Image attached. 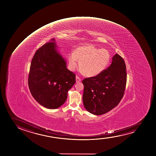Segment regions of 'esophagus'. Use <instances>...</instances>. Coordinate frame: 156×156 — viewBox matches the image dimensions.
I'll return each instance as SVG.
<instances>
[{"label":"esophagus","mask_w":156,"mask_h":156,"mask_svg":"<svg viewBox=\"0 0 156 156\" xmlns=\"http://www.w3.org/2000/svg\"><path fill=\"white\" fill-rule=\"evenodd\" d=\"M76 82H80L81 81V79L78 76H76Z\"/></svg>","instance_id":"obj_1"}]
</instances>
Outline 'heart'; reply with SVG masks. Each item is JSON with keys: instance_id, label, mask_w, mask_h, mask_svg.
Returning <instances> with one entry per match:
<instances>
[{"instance_id": "b5f03b06", "label": "heart", "mask_w": 156, "mask_h": 156, "mask_svg": "<svg viewBox=\"0 0 156 156\" xmlns=\"http://www.w3.org/2000/svg\"><path fill=\"white\" fill-rule=\"evenodd\" d=\"M79 61L81 72L87 76L98 75L107 68L110 61V53L105 49H99L90 44L77 48L75 52L68 53L70 70H75Z\"/></svg>"}]
</instances>
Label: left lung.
Wrapping results in <instances>:
<instances>
[{"label": "left lung", "instance_id": "1", "mask_svg": "<svg viewBox=\"0 0 156 156\" xmlns=\"http://www.w3.org/2000/svg\"><path fill=\"white\" fill-rule=\"evenodd\" d=\"M126 83V64L123 58L116 53L107 69L98 75L82 80V100L85 108L95 115L108 112L122 98Z\"/></svg>", "mask_w": 156, "mask_h": 156}]
</instances>
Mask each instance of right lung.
I'll return each mask as SVG.
<instances>
[{
	"instance_id": "1",
	"label": "right lung",
	"mask_w": 156,
	"mask_h": 156,
	"mask_svg": "<svg viewBox=\"0 0 156 156\" xmlns=\"http://www.w3.org/2000/svg\"><path fill=\"white\" fill-rule=\"evenodd\" d=\"M75 82L76 75L67 68L54 39L37 50L30 64L28 83L39 104L48 109L60 107Z\"/></svg>"
}]
</instances>
